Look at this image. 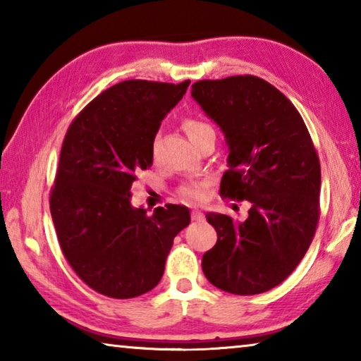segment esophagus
I'll list each match as a JSON object with an SVG mask.
<instances>
[{"instance_id": "esophagus-1", "label": "esophagus", "mask_w": 361, "mask_h": 361, "mask_svg": "<svg viewBox=\"0 0 361 361\" xmlns=\"http://www.w3.org/2000/svg\"><path fill=\"white\" fill-rule=\"evenodd\" d=\"M191 219H192V221H204V213L199 212V210H192Z\"/></svg>"}]
</instances>
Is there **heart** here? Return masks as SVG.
I'll return each instance as SVG.
<instances>
[{
	"instance_id": "heart-1",
	"label": "heart",
	"mask_w": 361,
	"mask_h": 361,
	"mask_svg": "<svg viewBox=\"0 0 361 361\" xmlns=\"http://www.w3.org/2000/svg\"><path fill=\"white\" fill-rule=\"evenodd\" d=\"M183 129L188 133V137L191 138V142L195 138L205 135V133H210L213 130V127L210 124H207L205 121L195 119V118H188L185 122H183ZM180 197L185 200H191V202H197V200L202 199L204 195V183L194 181V183H188V185H183L178 189Z\"/></svg>"
}]
</instances>
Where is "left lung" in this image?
I'll return each mask as SVG.
<instances>
[{
    "label": "left lung",
    "mask_w": 361,
    "mask_h": 361,
    "mask_svg": "<svg viewBox=\"0 0 361 361\" xmlns=\"http://www.w3.org/2000/svg\"><path fill=\"white\" fill-rule=\"evenodd\" d=\"M191 95L224 132L228 166L219 194L248 200V218L207 213L218 240L202 258L212 285L259 295L295 271L320 218V161L295 105L253 75L204 79Z\"/></svg>",
    "instance_id": "obj_1"
}]
</instances>
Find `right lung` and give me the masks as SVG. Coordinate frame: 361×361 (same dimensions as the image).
<instances>
[{
    "mask_svg": "<svg viewBox=\"0 0 361 361\" xmlns=\"http://www.w3.org/2000/svg\"><path fill=\"white\" fill-rule=\"evenodd\" d=\"M189 82L122 81L66 130L49 205L66 261L100 295L130 299L154 288L175 235L191 221L185 205L157 207L152 215L130 205L132 183L152 164L161 121Z\"/></svg>",
    "mask_w": 361,
    "mask_h": 361,
    "instance_id": "add662e5",
    "label": "right lung"
}]
</instances>
